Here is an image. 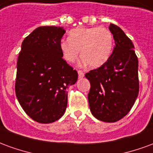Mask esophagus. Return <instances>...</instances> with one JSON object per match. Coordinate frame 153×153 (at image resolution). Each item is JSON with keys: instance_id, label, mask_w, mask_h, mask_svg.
<instances>
[{"instance_id": "obj_1", "label": "esophagus", "mask_w": 153, "mask_h": 153, "mask_svg": "<svg viewBox=\"0 0 153 153\" xmlns=\"http://www.w3.org/2000/svg\"><path fill=\"white\" fill-rule=\"evenodd\" d=\"M78 74H79V79H82V78L84 77V74H83V71L79 70V71H78Z\"/></svg>"}]
</instances>
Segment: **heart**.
Wrapping results in <instances>:
<instances>
[{"instance_id": "heart-1", "label": "heart", "mask_w": 153, "mask_h": 153, "mask_svg": "<svg viewBox=\"0 0 153 153\" xmlns=\"http://www.w3.org/2000/svg\"><path fill=\"white\" fill-rule=\"evenodd\" d=\"M113 35L105 27L77 28L70 30L69 39L60 41V49L64 60L74 63L79 56V65L88 64L91 68H98L109 59L113 48Z\"/></svg>"}]
</instances>
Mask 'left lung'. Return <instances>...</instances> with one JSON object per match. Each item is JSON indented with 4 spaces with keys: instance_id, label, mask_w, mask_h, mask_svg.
Here are the masks:
<instances>
[{
    "instance_id": "8db88e82",
    "label": "left lung",
    "mask_w": 153,
    "mask_h": 153,
    "mask_svg": "<svg viewBox=\"0 0 153 153\" xmlns=\"http://www.w3.org/2000/svg\"><path fill=\"white\" fill-rule=\"evenodd\" d=\"M115 47L106 63L85 74L91 84L88 95L91 112L99 120L112 123L125 117L137 99L139 89L138 60L132 41L111 24Z\"/></svg>"
}]
</instances>
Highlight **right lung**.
I'll use <instances>...</instances> for the list:
<instances>
[{"mask_svg":"<svg viewBox=\"0 0 153 153\" xmlns=\"http://www.w3.org/2000/svg\"><path fill=\"white\" fill-rule=\"evenodd\" d=\"M62 27L37 28L25 38L17 61L15 93L26 114L35 121L49 124L61 118L68 102L67 88L78 73L62 59Z\"/></svg>","mask_w":153,"mask_h":153,"instance_id":"obj_1","label":"right lung"}]
</instances>
